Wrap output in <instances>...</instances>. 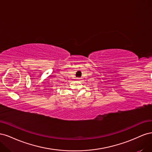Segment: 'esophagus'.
<instances>
[{"label":"esophagus","instance_id":"34e87169","mask_svg":"<svg viewBox=\"0 0 152 152\" xmlns=\"http://www.w3.org/2000/svg\"><path fill=\"white\" fill-rule=\"evenodd\" d=\"M77 80H80L81 79H80V78H77Z\"/></svg>","mask_w":152,"mask_h":152}]
</instances>
